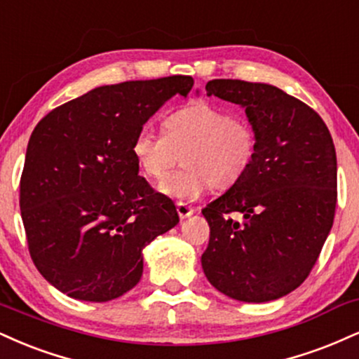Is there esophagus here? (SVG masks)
I'll list each match as a JSON object with an SVG mask.
<instances>
[{"instance_id": "1", "label": "esophagus", "mask_w": 359, "mask_h": 359, "mask_svg": "<svg viewBox=\"0 0 359 359\" xmlns=\"http://www.w3.org/2000/svg\"><path fill=\"white\" fill-rule=\"evenodd\" d=\"M177 214H179L180 219L191 217V215L194 214V207L185 204V202H179V204H177Z\"/></svg>"}]
</instances>
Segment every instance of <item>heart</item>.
<instances>
[{
  "label": "heart",
  "mask_w": 359,
  "mask_h": 359,
  "mask_svg": "<svg viewBox=\"0 0 359 359\" xmlns=\"http://www.w3.org/2000/svg\"><path fill=\"white\" fill-rule=\"evenodd\" d=\"M256 132L244 116L209 103L174 111L163 122V133L142 127L130 152L138 170L162 180L182 154L186 167L158 185L163 196L196 201L207 189H229L239 182L256 157Z\"/></svg>",
  "instance_id": "obj_1"
}]
</instances>
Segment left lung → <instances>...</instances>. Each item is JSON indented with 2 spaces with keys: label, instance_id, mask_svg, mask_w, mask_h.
<instances>
[{
  "label": "left lung",
  "instance_id": "obj_1",
  "mask_svg": "<svg viewBox=\"0 0 359 359\" xmlns=\"http://www.w3.org/2000/svg\"><path fill=\"white\" fill-rule=\"evenodd\" d=\"M205 90L243 107L257 147L248 174L202 209L210 227L202 269L232 299H279L308 278L334 221L331 133L316 111L278 86L210 80ZM236 212L244 222L228 215Z\"/></svg>",
  "mask_w": 359,
  "mask_h": 359
}]
</instances>
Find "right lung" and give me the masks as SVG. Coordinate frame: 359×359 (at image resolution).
I'll list each match as a JSON object with an SVG mask.
<instances>
[{
  "label": "right lung",
  "instance_id": "right-lung-1",
  "mask_svg": "<svg viewBox=\"0 0 359 359\" xmlns=\"http://www.w3.org/2000/svg\"><path fill=\"white\" fill-rule=\"evenodd\" d=\"M192 76L90 90L43 116L29 137L20 209L29 256L51 286L80 301L125 294L144 273L142 250L179 222L174 202L138 175L130 145Z\"/></svg>",
  "mask_w": 359,
  "mask_h": 359
}]
</instances>
